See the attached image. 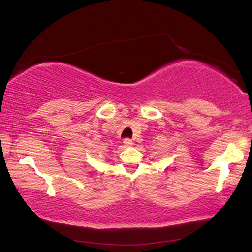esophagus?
Here are the masks:
<instances>
[{
  "label": "esophagus",
  "mask_w": 252,
  "mask_h": 252,
  "mask_svg": "<svg viewBox=\"0 0 252 252\" xmlns=\"http://www.w3.org/2000/svg\"><path fill=\"white\" fill-rule=\"evenodd\" d=\"M124 146L125 147H131L133 146V142L130 141V139H128V138H126V139H124Z\"/></svg>",
  "instance_id": "esophagus-1"
}]
</instances>
